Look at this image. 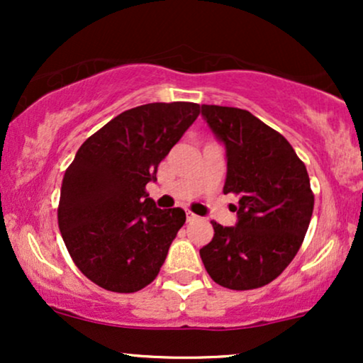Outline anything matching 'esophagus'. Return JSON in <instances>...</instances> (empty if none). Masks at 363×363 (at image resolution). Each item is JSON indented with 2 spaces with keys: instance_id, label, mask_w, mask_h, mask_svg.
I'll return each mask as SVG.
<instances>
[{
  "instance_id": "34e87169",
  "label": "esophagus",
  "mask_w": 363,
  "mask_h": 363,
  "mask_svg": "<svg viewBox=\"0 0 363 363\" xmlns=\"http://www.w3.org/2000/svg\"><path fill=\"white\" fill-rule=\"evenodd\" d=\"M186 218L187 222H194V220H198V215H194L193 211H186Z\"/></svg>"
}]
</instances>
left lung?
Here are the masks:
<instances>
[{
  "mask_svg": "<svg viewBox=\"0 0 363 363\" xmlns=\"http://www.w3.org/2000/svg\"><path fill=\"white\" fill-rule=\"evenodd\" d=\"M201 116L225 145L223 193L239 196V205L235 227L211 222L213 239L199 256L225 289H259L303 242L314 210L309 174L289 141L249 111L203 104Z\"/></svg>",
  "mask_w": 363,
  "mask_h": 363,
  "instance_id": "8db88e82",
  "label": "left lung"
}]
</instances>
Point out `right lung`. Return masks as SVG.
<instances>
[{
  "label": "right lung",
  "mask_w": 363,
  "mask_h": 363,
  "mask_svg": "<svg viewBox=\"0 0 363 363\" xmlns=\"http://www.w3.org/2000/svg\"><path fill=\"white\" fill-rule=\"evenodd\" d=\"M198 116L193 102L121 112L66 169L57 223L73 262L95 285L133 294L157 278L186 213L157 208L145 187Z\"/></svg>",
  "instance_id": "add662e5"
}]
</instances>
